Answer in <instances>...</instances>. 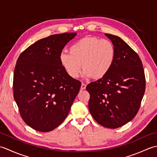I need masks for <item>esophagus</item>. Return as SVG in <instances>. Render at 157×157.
I'll return each mask as SVG.
<instances>
[{
	"mask_svg": "<svg viewBox=\"0 0 157 157\" xmlns=\"http://www.w3.org/2000/svg\"><path fill=\"white\" fill-rule=\"evenodd\" d=\"M86 88V85L85 84H84V83H82V86H81V89L82 90H85Z\"/></svg>",
	"mask_w": 157,
	"mask_h": 157,
	"instance_id": "34e87169",
	"label": "esophagus"
}]
</instances>
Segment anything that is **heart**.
<instances>
[{
	"mask_svg": "<svg viewBox=\"0 0 157 157\" xmlns=\"http://www.w3.org/2000/svg\"><path fill=\"white\" fill-rule=\"evenodd\" d=\"M115 49L108 40L85 37L75 42L69 48V53L59 55L61 65L70 78H78L84 69V75L90 78L105 77L114 63Z\"/></svg>",
	"mask_w": 157,
	"mask_h": 157,
	"instance_id": "b5f03b06",
	"label": "heart"
}]
</instances>
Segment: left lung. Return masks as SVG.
<instances>
[{
    "label": "left lung",
    "instance_id": "1",
    "mask_svg": "<svg viewBox=\"0 0 157 157\" xmlns=\"http://www.w3.org/2000/svg\"><path fill=\"white\" fill-rule=\"evenodd\" d=\"M115 49V59L105 77L86 87L90 95L88 107L100 125L115 129L137 114L145 92L146 79L138 55L117 36L105 34Z\"/></svg>",
    "mask_w": 157,
    "mask_h": 157
}]
</instances>
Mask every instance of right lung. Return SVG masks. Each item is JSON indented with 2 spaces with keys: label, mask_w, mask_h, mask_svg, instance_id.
Instances as JSON below:
<instances>
[{
  "label": "right lung",
  "mask_w": 157,
  "mask_h": 157,
  "mask_svg": "<svg viewBox=\"0 0 157 157\" xmlns=\"http://www.w3.org/2000/svg\"><path fill=\"white\" fill-rule=\"evenodd\" d=\"M76 33L39 40L19 55L13 75V97L23 121L48 132L67 116L81 82L67 74L59 61L64 46Z\"/></svg>",
  "instance_id": "obj_1"
}]
</instances>
